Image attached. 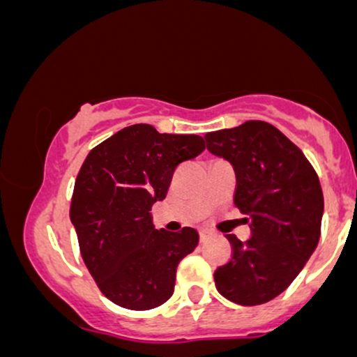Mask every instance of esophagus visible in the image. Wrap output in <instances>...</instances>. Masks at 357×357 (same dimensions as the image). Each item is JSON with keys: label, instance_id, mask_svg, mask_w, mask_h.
<instances>
[{"label": "esophagus", "instance_id": "obj_1", "mask_svg": "<svg viewBox=\"0 0 357 357\" xmlns=\"http://www.w3.org/2000/svg\"><path fill=\"white\" fill-rule=\"evenodd\" d=\"M213 236V233L211 231H208V230H199V241H202V243H204V241H208Z\"/></svg>", "mask_w": 357, "mask_h": 357}]
</instances>
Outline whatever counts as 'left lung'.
I'll return each mask as SVG.
<instances>
[{
    "label": "left lung",
    "instance_id": "obj_1",
    "mask_svg": "<svg viewBox=\"0 0 357 357\" xmlns=\"http://www.w3.org/2000/svg\"><path fill=\"white\" fill-rule=\"evenodd\" d=\"M206 147L231 162L233 202L250 216L252 235H228L231 258L216 268L218 292L240 305H260L294 282L321 236L324 196L319 176L277 127L247 121L208 132Z\"/></svg>",
    "mask_w": 357,
    "mask_h": 357
}]
</instances>
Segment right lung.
<instances>
[{
    "mask_svg": "<svg viewBox=\"0 0 357 357\" xmlns=\"http://www.w3.org/2000/svg\"><path fill=\"white\" fill-rule=\"evenodd\" d=\"M195 134H161L134 124L90 151L73 188L70 220L82 258L100 292L130 310L173 296L176 268L198 231L155 230L151 208L166 198L174 169L203 153Z\"/></svg>",
    "mask_w": 357,
    "mask_h": 357,
    "instance_id": "add662e5",
    "label": "right lung"
}]
</instances>
